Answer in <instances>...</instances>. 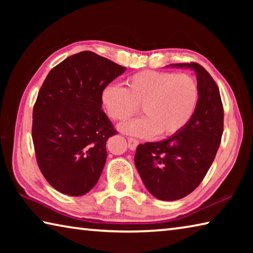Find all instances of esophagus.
<instances>
[{
	"label": "esophagus",
	"mask_w": 253,
	"mask_h": 253,
	"mask_svg": "<svg viewBox=\"0 0 253 253\" xmlns=\"http://www.w3.org/2000/svg\"><path fill=\"white\" fill-rule=\"evenodd\" d=\"M137 145H138V140L135 138H128V147H129L131 151H135Z\"/></svg>",
	"instance_id": "34e87169"
}]
</instances>
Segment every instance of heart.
Segmentation results:
<instances>
[{"label":"heart","mask_w":253,"mask_h":253,"mask_svg":"<svg viewBox=\"0 0 253 253\" xmlns=\"http://www.w3.org/2000/svg\"><path fill=\"white\" fill-rule=\"evenodd\" d=\"M199 99V85L193 77L154 70L128 77L125 88L110 84L101 91V104L116 122L131 117L142 105L145 116L118 126L124 134L136 137L177 134L193 117Z\"/></svg>","instance_id":"1"}]
</instances>
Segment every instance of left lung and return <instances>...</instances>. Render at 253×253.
Masks as SVG:
<instances>
[{"instance_id": "8db88e82", "label": "left lung", "mask_w": 253, "mask_h": 253, "mask_svg": "<svg viewBox=\"0 0 253 253\" xmlns=\"http://www.w3.org/2000/svg\"><path fill=\"white\" fill-rule=\"evenodd\" d=\"M166 67L195 72L199 104L190 123L177 134L138 145L135 165L149 193L158 200L175 201L193 192L212 165L223 132V107L215 81L199 63Z\"/></svg>"}]
</instances>
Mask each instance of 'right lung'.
I'll return each mask as SVG.
<instances>
[{"mask_svg":"<svg viewBox=\"0 0 253 253\" xmlns=\"http://www.w3.org/2000/svg\"><path fill=\"white\" fill-rule=\"evenodd\" d=\"M125 70L83 51L46 76L33 108L32 139L41 173L60 193L81 196L99 179L107 139L116 134L101 110V91Z\"/></svg>","mask_w":253,"mask_h":253,"instance_id":"add662e5","label":"right lung"}]
</instances>
